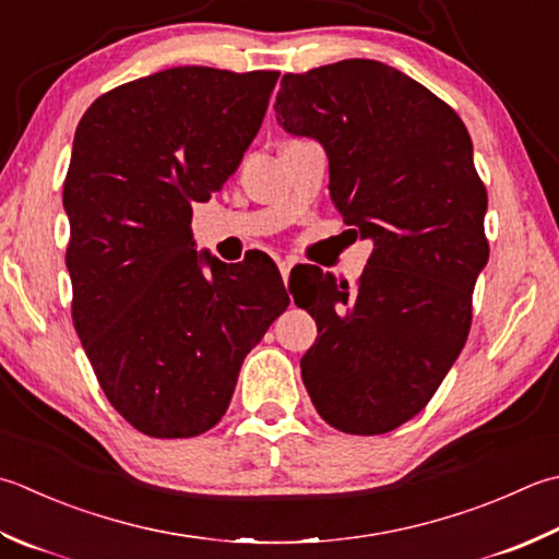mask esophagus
<instances>
[{
  "mask_svg": "<svg viewBox=\"0 0 559 559\" xmlns=\"http://www.w3.org/2000/svg\"><path fill=\"white\" fill-rule=\"evenodd\" d=\"M293 264H295V259H278V271H281V276H283V281H288V276H290V269H293Z\"/></svg>",
  "mask_w": 559,
  "mask_h": 559,
  "instance_id": "1",
  "label": "esophagus"
}]
</instances>
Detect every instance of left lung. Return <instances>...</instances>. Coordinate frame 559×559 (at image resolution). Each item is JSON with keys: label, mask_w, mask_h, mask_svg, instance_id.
Masks as SVG:
<instances>
[{"label": "left lung", "mask_w": 559, "mask_h": 559, "mask_svg": "<svg viewBox=\"0 0 559 559\" xmlns=\"http://www.w3.org/2000/svg\"><path fill=\"white\" fill-rule=\"evenodd\" d=\"M273 108L324 147L332 203L373 239L356 286L314 266L293 293L317 322L302 382L334 429L388 433L429 404L469 334L489 259L473 140L451 106L376 60L283 74Z\"/></svg>", "instance_id": "obj_1"}]
</instances>
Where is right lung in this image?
I'll return each mask as SVG.
<instances>
[{"label":"right lung","instance_id":"obj_1","mask_svg":"<svg viewBox=\"0 0 559 559\" xmlns=\"http://www.w3.org/2000/svg\"><path fill=\"white\" fill-rule=\"evenodd\" d=\"M276 80L171 68L98 96L76 126L62 191L72 322L108 402L152 439L213 429L290 302L269 257L223 264L191 233L193 203L237 171Z\"/></svg>","mask_w":559,"mask_h":559}]
</instances>
